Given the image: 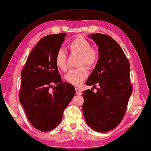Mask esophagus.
<instances>
[{"label": "esophagus", "instance_id": "esophagus-1", "mask_svg": "<svg viewBox=\"0 0 151 151\" xmlns=\"http://www.w3.org/2000/svg\"><path fill=\"white\" fill-rule=\"evenodd\" d=\"M76 93L77 95H81V94H82L81 91L79 89L77 88H76Z\"/></svg>", "mask_w": 151, "mask_h": 151}]
</instances>
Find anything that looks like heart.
Here are the masks:
<instances>
[{
  "instance_id": "obj_1",
  "label": "heart",
  "mask_w": 151,
  "mask_h": 151,
  "mask_svg": "<svg viewBox=\"0 0 151 151\" xmlns=\"http://www.w3.org/2000/svg\"><path fill=\"white\" fill-rule=\"evenodd\" d=\"M68 48L72 53L80 54L79 65L83 64L89 67H94L98 60L99 53L96 49L91 48V45L88 40L79 36L73 40L68 45ZM57 66L62 70L67 69L66 55L62 50H58L56 57ZM88 76V71L86 67L83 66L67 72L65 79L68 83L74 86H79Z\"/></svg>"
}]
</instances>
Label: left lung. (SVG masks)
<instances>
[{
    "instance_id": "1",
    "label": "left lung",
    "mask_w": 151,
    "mask_h": 151,
    "mask_svg": "<svg viewBox=\"0 0 151 151\" xmlns=\"http://www.w3.org/2000/svg\"><path fill=\"white\" fill-rule=\"evenodd\" d=\"M88 36L99 47V58L86 84L94 87L98 84L99 88L96 93L90 89L84 91L83 111L91 129L107 132L118 126L126 111L132 93L130 63L111 36L100 33Z\"/></svg>"
}]
</instances>
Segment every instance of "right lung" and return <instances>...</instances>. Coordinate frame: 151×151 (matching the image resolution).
I'll return each instance as SVG.
<instances>
[{
  "instance_id": "1",
  "label": "right lung",
  "mask_w": 151,
  "mask_h": 151,
  "mask_svg": "<svg viewBox=\"0 0 151 151\" xmlns=\"http://www.w3.org/2000/svg\"><path fill=\"white\" fill-rule=\"evenodd\" d=\"M66 35H50L40 40L21 72L19 101L31 124L40 131L52 130L60 124L63 110L76 94L74 86L62 82L55 63Z\"/></svg>"
}]
</instances>
